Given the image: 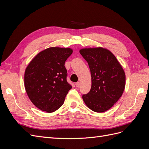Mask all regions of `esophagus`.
<instances>
[{
	"instance_id": "obj_1",
	"label": "esophagus",
	"mask_w": 149,
	"mask_h": 149,
	"mask_svg": "<svg viewBox=\"0 0 149 149\" xmlns=\"http://www.w3.org/2000/svg\"><path fill=\"white\" fill-rule=\"evenodd\" d=\"M76 87H77V88H79L80 86V83L79 82H77V83H76Z\"/></svg>"
}]
</instances>
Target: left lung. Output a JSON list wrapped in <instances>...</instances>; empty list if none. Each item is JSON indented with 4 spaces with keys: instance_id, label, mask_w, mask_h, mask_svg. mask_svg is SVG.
<instances>
[{
    "instance_id": "8db88e82",
    "label": "left lung",
    "mask_w": 149,
    "mask_h": 149,
    "mask_svg": "<svg viewBox=\"0 0 149 149\" xmlns=\"http://www.w3.org/2000/svg\"><path fill=\"white\" fill-rule=\"evenodd\" d=\"M79 53L88 62L91 74V89L83 95L84 103L96 112L109 110L124 92L125 74L123 67L105 48H83Z\"/></svg>"
}]
</instances>
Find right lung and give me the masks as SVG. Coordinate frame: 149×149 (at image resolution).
I'll list each match as a JSON object with an SVG mask.
<instances>
[{
    "label": "right lung",
    "mask_w": 149,
    "mask_h": 149,
    "mask_svg": "<svg viewBox=\"0 0 149 149\" xmlns=\"http://www.w3.org/2000/svg\"><path fill=\"white\" fill-rule=\"evenodd\" d=\"M73 53L70 48L51 47L40 52L26 67V94L33 104L47 112L57 110L72 88L66 80L65 63Z\"/></svg>",
    "instance_id": "obj_1"
}]
</instances>
